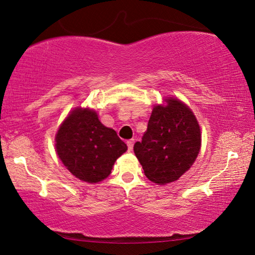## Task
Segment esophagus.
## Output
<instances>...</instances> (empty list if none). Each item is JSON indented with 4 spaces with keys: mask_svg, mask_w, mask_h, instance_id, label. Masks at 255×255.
<instances>
[{
    "mask_svg": "<svg viewBox=\"0 0 255 255\" xmlns=\"http://www.w3.org/2000/svg\"><path fill=\"white\" fill-rule=\"evenodd\" d=\"M133 144H135V140H133V139H129V140H127V146H128V150H132V147H133Z\"/></svg>",
    "mask_w": 255,
    "mask_h": 255,
    "instance_id": "esophagus-1",
    "label": "esophagus"
}]
</instances>
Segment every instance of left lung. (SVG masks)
<instances>
[{"label":"left lung","mask_w":255,"mask_h":255,"mask_svg":"<svg viewBox=\"0 0 255 255\" xmlns=\"http://www.w3.org/2000/svg\"><path fill=\"white\" fill-rule=\"evenodd\" d=\"M167 106H156L141 141L133 152L147 178L158 184L178 180L190 169L201 145V133L195 115L176 99Z\"/></svg>","instance_id":"left-lung-1"}]
</instances>
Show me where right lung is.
<instances>
[{
  "instance_id": "add662e5",
  "label": "right lung",
  "mask_w": 255,
  "mask_h": 255,
  "mask_svg": "<svg viewBox=\"0 0 255 255\" xmlns=\"http://www.w3.org/2000/svg\"><path fill=\"white\" fill-rule=\"evenodd\" d=\"M56 150L77 179L97 183L111 173L112 165L127 150L114 129L100 123L96 111L76 109L56 135Z\"/></svg>"
}]
</instances>
